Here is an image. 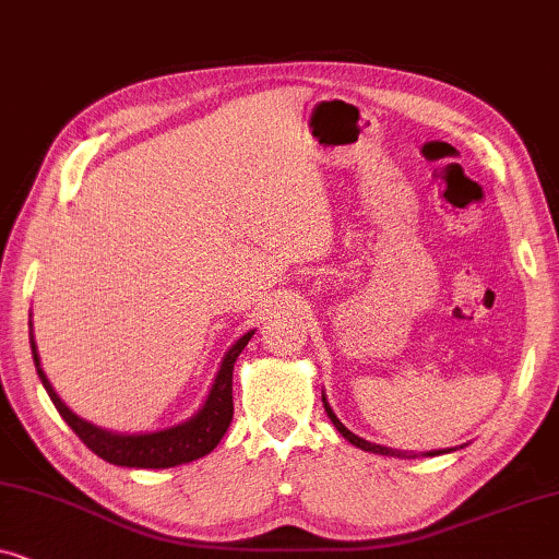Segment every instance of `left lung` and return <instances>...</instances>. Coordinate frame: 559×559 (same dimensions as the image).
I'll return each instance as SVG.
<instances>
[{
	"mask_svg": "<svg viewBox=\"0 0 559 559\" xmlns=\"http://www.w3.org/2000/svg\"><path fill=\"white\" fill-rule=\"evenodd\" d=\"M323 404H325V412H328V417H331V423L335 425V430H338V432L343 435V438H346V440L350 442V445H356V448H361V450H369V453H379V455H404V453H396V450H389V448H381V445H371V442L361 440V438H358V435L350 432L348 427L343 425L338 417H335V412L331 409V404L325 402V396H323ZM440 453H442V450H440ZM425 455H438V453H425Z\"/></svg>",
	"mask_w": 559,
	"mask_h": 559,
	"instance_id": "8db88e82",
	"label": "left lung"
}]
</instances>
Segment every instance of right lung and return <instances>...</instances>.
I'll return each mask as SVG.
<instances>
[{"label": "right lung", "instance_id": "obj_1", "mask_svg": "<svg viewBox=\"0 0 559 559\" xmlns=\"http://www.w3.org/2000/svg\"><path fill=\"white\" fill-rule=\"evenodd\" d=\"M251 335L254 333H247L243 338L234 343L231 350H228L224 364H221L218 377L213 381L209 400H205L203 409L198 412L193 419H188V423H182L178 427H170V430L150 435H114L83 423L79 415H73V412L60 402L56 389L50 386L48 377H45L40 369V358H37L33 338H29V346H33L35 369L37 377L43 381L45 392H48L68 427L83 440V445L94 450V453L98 457H104L106 463L114 465H127V468H173V465L190 463L209 455L211 450L218 445L221 438H224V432L228 430L234 417V364Z\"/></svg>", "mask_w": 559, "mask_h": 559}]
</instances>
